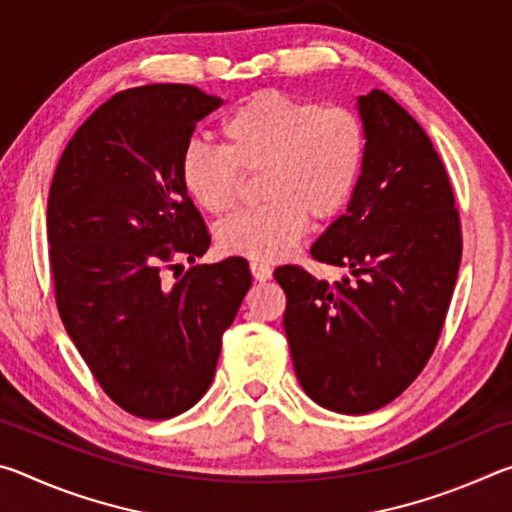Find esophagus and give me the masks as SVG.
Masks as SVG:
<instances>
[{"instance_id":"obj_1","label":"esophagus","mask_w":512,"mask_h":512,"mask_svg":"<svg viewBox=\"0 0 512 512\" xmlns=\"http://www.w3.org/2000/svg\"><path fill=\"white\" fill-rule=\"evenodd\" d=\"M250 273H253L257 282H268L273 277V268L268 264H262V262H253L250 264Z\"/></svg>"}]
</instances>
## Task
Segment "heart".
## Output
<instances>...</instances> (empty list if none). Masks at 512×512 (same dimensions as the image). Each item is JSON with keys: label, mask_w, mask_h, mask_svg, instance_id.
Segmentation results:
<instances>
[{"label": "heart", "mask_w": 512, "mask_h": 512, "mask_svg": "<svg viewBox=\"0 0 512 512\" xmlns=\"http://www.w3.org/2000/svg\"><path fill=\"white\" fill-rule=\"evenodd\" d=\"M223 149L187 146L180 180L210 214H225L239 198L241 176H257L264 207L239 212L216 228L219 248L255 262H275L300 244L309 216L329 221L357 189L366 160V128L343 106H320L280 92L241 103L221 126Z\"/></svg>", "instance_id": "1"}]
</instances>
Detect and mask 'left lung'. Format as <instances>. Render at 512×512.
I'll return each instance as SVG.
<instances>
[{
	"mask_svg": "<svg viewBox=\"0 0 512 512\" xmlns=\"http://www.w3.org/2000/svg\"><path fill=\"white\" fill-rule=\"evenodd\" d=\"M366 128L361 178L311 246L348 268L327 282L275 268L287 293L293 368L316 404L345 415L377 411L420 375L436 348L461 266V221L447 171L427 133L384 90L357 97Z\"/></svg>",
	"mask_w": 512,
	"mask_h": 512,
	"instance_id": "1",
	"label": "left lung"
}]
</instances>
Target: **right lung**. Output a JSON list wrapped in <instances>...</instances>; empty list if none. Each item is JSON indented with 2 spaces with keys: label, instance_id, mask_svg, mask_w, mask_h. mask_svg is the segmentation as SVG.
I'll use <instances>...</instances> for the list:
<instances>
[{
  "label": "right lung",
  "instance_id": "right-lung-1",
  "mask_svg": "<svg viewBox=\"0 0 512 512\" xmlns=\"http://www.w3.org/2000/svg\"><path fill=\"white\" fill-rule=\"evenodd\" d=\"M221 103L178 83L119 92L83 121L51 180L60 318L103 391L137 418L167 420L201 400L221 336L253 284L241 257L164 282L173 257L196 262L210 248L180 158Z\"/></svg>",
  "mask_w": 512,
  "mask_h": 512
}]
</instances>
